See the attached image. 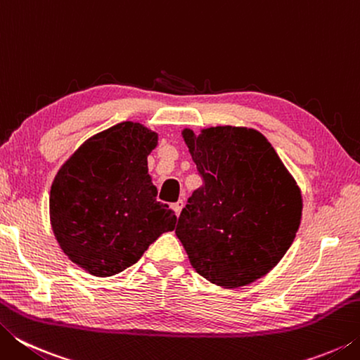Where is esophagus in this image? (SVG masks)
<instances>
[{"instance_id":"1","label":"esophagus","mask_w":360,"mask_h":360,"mask_svg":"<svg viewBox=\"0 0 360 360\" xmlns=\"http://www.w3.org/2000/svg\"><path fill=\"white\" fill-rule=\"evenodd\" d=\"M172 208L174 210L176 214L179 216V214H181V211H182V208H184V200H178V202L172 205Z\"/></svg>"}]
</instances>
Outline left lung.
<instances>
[{
	"label": "left lung",
	"mask_w": 360,
	"mask_h": 360,
	"mask_svg": "<svg viewBox=\"0 0 360 360\" xmlns=\"http://www.w3.org/2000/svg\"><path fill=\"white\" fill-rule=\"evenodd\" d=\"M181 135L203 178L176 227L191 265L225 289L257 281L295 238L300 187L257 130L219 125Z\"/></svg>",
	"instance_id": "8db88e82"
}]
</instances>
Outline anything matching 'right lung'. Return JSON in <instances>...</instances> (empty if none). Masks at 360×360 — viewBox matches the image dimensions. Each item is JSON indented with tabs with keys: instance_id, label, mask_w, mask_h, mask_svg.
<instances>
[{
	"instance_id": "add662e5",
	"label": "right lung",
	"mask_w": 360,
	"mask_h": 360,
	"mask_svg": "<svg viewBox=\"0 0 360 360\" xmlns=\"http://www.w3.org/2000/svg\"><path fill=\"white\" fill-rule=\"evenodd\" d=\"M157 143L139 122H120L85 139L58 169L49 198L52 231L66 257L90 275H117L174 230L176 214L157 202L148 173Z\"/></svg>"
}]
</instances>
